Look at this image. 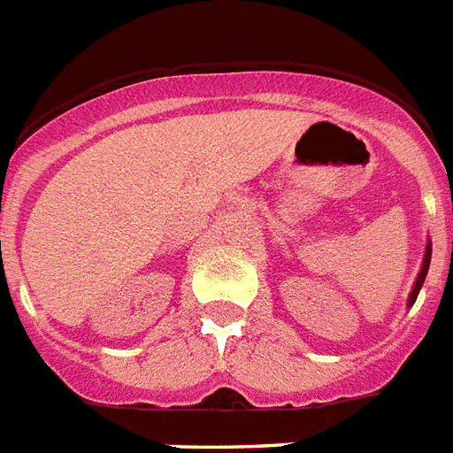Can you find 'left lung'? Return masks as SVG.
<instances>
[{
	"mask_svg": "<svg viewBox=\"0 0 453 453\" xmlns=\"http://www.w3.org/2000/svg\"><path fill=\"white\" fill-rule=\"evenodd\" d=\"M428 264H431V245H428V248H426L424 266H421L419 278H417V282H414V289H412V294H410V305H412V303L417 301V296H419V289H421V285H424V280H426V273H428Z\"/></svg>",
	"mask_w": 453,
	"mask_h": 453,
	"instance_id": "8db88e82",
	"label": "left lung"
}]
</instances>
